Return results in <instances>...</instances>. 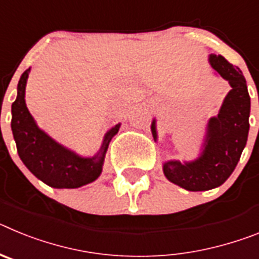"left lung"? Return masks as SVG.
<instances>
[{
    "label": "left lung",
    "instance_id": "left-lung-1",
    "mask_svg": "<svg viewBox=\"0 0 259 259\" xmlns=\"http://www.w3.org/2000/svg\"><path fill=\"white\" fill-rule=\"evenodd\" d=\"M209 61L211 67L227 80L232 89L224 98L218 116L210 119L201 157L185 164L178 161L163 164L167 179L193 192L219 187L230 178L245 148L249 132L250 97L241 70L223 56L211 54ZM152 132L157 139L155 120H153Z\"/></svg>",
    "mask_w": 259,
    "mask_h": 259
}]
</instances>
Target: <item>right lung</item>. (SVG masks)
<instances>
[{"label": "right lung", "instance_id": "right-lung-1", "mask_svg": "<svg viewBox=\"0 0 259 259\" xmlns=\"http://www.w3.org/2000/svg\"><path fill=\"white\" fill-rule=\"evenodd\" d=\"M28 72L29 68L20 76L17 100L11 105V130L20 159L36 178L53 188H79L92 183L101 174L107 146L120 124L105 135L101 149L95 157L81 158L65 149L41 131L27 109L24 93Z\"/></svg>", "mask_w": 259, "mask_h": 259}]
</instances>
